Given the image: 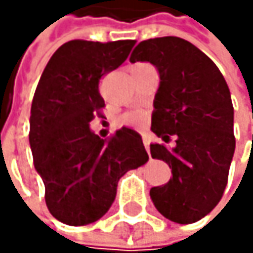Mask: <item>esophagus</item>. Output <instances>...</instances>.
Listing matches in <instances>:
<instances>
[{
  "mask_svg": "<svg viewBox=\"0 0 253 253\" xmlns=\"http://www.w3.org/2000/svg\"><path fill=\"white\" fill-rule=\"evenodd\" d=\"M142 142H144V147H145V150H147V153L150 152V135H147V133H144L142 135Z\"/></svg>",
  "mask_w": 253,
  "mask_h": 253,
  "instance_id": "esophagus-1",
  "label": "esophagus"
}]
</instances>
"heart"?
Listing matches in <instances>:
<instances>
[{"mask_svg":"<svg viewBox=\"0 0 253 253\" xmlns=\"http://www.w3.org/2000/svg\"><path fill=\"white\" fill-rule=\"evenodd\" d=\"M142 120H144V117L141 114H129L124 117V121L129 124H139V123H142Z\"/></svg>","mask_w":253,"mask_h":253,"instance_id":"obj_1","label":"heart"}]
</instances>
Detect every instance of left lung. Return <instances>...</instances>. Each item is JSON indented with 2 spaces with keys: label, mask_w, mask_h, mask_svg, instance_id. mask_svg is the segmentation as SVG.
<instances>
[{
  "label": "left lung",
  "mask_w": 253,
  "mask_h": 253,
  "mask_svg": "<svg viewBox=\"0 0 253 253\" xmlns=\"http://www.w3.org/2000/svg\"><path fill=\"white\" fill-rule=\"evenodd\" d=\"M130 62H149L159 74L152 132L174 145L150 144L152 158L171 169L170 180L150 190L156 210L188 225L210 214L228 183L234 158V108L225 77L191 42L176 36L139 42Z\"/></svg>",
  "instance_id": "left-lung-1"
}]
</instances>
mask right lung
I'll list each match as a JSON object with an SVG mask.
<instances>
[{
	"label": "right lung",
	"mask_w": 253,
	"mask_h": 253,
	"mask_svg": "<svg viewBox=\"0 0 253 253\" xmlns=\"http://www.w3.org/2000/svg\"><path fill=\"white\" fill-rule=\"evenodd\" d=\"M133 45L70 41L51 56L38 83L28 141L46 208L65 225L100 220L112 207L118 180L149 159L136 130L121 127L101 139L89 127L104 106L101 76L117 70Z\"/></svg>",
	"instance_id": "right-lung-1"
}]
</instances>
